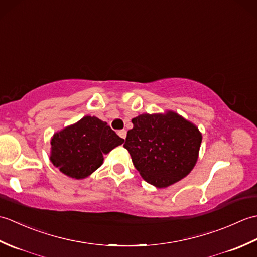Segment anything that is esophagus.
Returning a JSON list of instances; mask_svg holds the SVG:
<instances>
[{"instance_id": "1", "label": "esophagus", "mask_w": 257, "mask_h": 257, "mask_svg": "<svg viewBox=\"0 0 257 257\" xmlns=\"http://www.w3.org/2000/svg\"><path fill=\"white\" fill-rule=\"evenodd\" d=\"M118 135H119V137H120V138L125 139V136H127V132H125V130H119V132H118Z\"/></svg>"}]
</instances>
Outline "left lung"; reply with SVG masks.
I'll use <instances>...</instances> for the list:
<instances>
[{
  "label": "left lung",
  "mask_w": 257,
  "mask_h": 257,
  "mask_svg": "<svg viewBox=\"0 0 257 257\" xmlns=\"http://www.w3.org/2000/svg\"><path fill=\"white\" fill-rule=\"evenodd\" d=\"M123 147L147 182L167 188L192 170L202 141L193 123L178 113H144L132 120Z\"/></svg>",
  "instance_id": "obj_1"
}]
</instances>
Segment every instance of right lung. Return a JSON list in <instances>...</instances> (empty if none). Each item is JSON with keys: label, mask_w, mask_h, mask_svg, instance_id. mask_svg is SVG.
<instances>
[{"label": "right lung", "mask_w": 257, "mask_h": 257, "mask_svg": "<svg viewBox=\"0 0 257 257\" xmlns=\"http://www.w3.org/2000/svg\"><path fill=\"white\" fill-rule=\"evenodd\" d=\"M123 141L107 122L86 116L53 136L51 161L67 177L84 179L101 166L103 154Z\"/></svg>", "instance_id": "add662e5"}]
</instances>
